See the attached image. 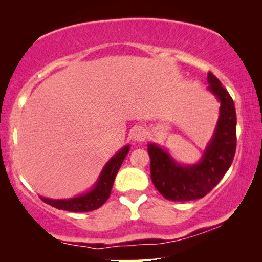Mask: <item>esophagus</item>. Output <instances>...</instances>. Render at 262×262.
<instances>
[{"mask_svg": "<svg viewBox=\"0 0 262 262\" xmlns=\"http://www.w3.org/2000/svg\"><path fill=\"white\" fill-rule=\"evenodd\" d=\"M132 139L136 142H142L144 141L145 137H146V131L145 128H142V127H138V128H135L134 131H132Z\"/></svg>", "mask_w": 262, "mask_h": 262, "instance_id": "obj_1", "label": "esophagus"}]
</instances>
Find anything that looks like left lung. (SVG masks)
Instances as JSON below:
<instances>
[{
    "label": "left lung",
    "instance_id": "8db88e82",
    "mask_svg": "<svg viewBox=\"0 0 262 262\" xmlns=\"http://www.w3.org/2000/svg\"><path fill=\"white\" fill-rule=\"evenodd\" d=\"M207 91L220 102V114L213 135L198 162H178L168 150L148 143L152 184L166 199L188 202L203 198L230 168L236 150V111L229 93L220 80L207 74Z\"/></svg>",
    "mask_w": 262,
    "mask_h": 262
}]
</instances>
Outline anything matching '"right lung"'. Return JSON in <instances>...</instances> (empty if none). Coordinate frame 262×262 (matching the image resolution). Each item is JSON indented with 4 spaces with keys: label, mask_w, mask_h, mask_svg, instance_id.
Listing matches in <instances>:
<instances>
[{
    "label": "right lung",
    "mask_w": 262,
    "mask_h": 262,
    "mask_svg": "<svg viewBox=\"0 0 262 262\" xmlns=\"http://www.w3.org/2000/svg\"><path fill=\"white\" fill-rule=\"evenodd\" d=\"M128 151H130V145L126 144L119 151H117L116 155L111 157L108 162L103 166L98 180L87 192L68 199H51L40 195L41 200L56 209L71 211V212H87L99 209L108 199L114 179Z\"/></svg>",
    "instance_id": "1"
}]
</instances>
